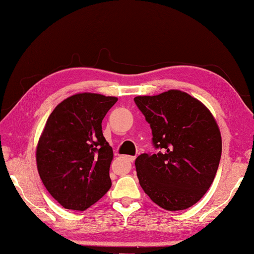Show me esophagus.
<instances>
[{
    "label": "esophagus",
    "mask_w": 254,
    "mask_h": 254,
    "mask_svg": "<svg viewBox=\"0 0 254 254\" xmlns=\"http://www.w3.org/2000/svg\"><path fill=\"white\" fill-rule=\"evenodd\" d=\"M126 159L127 160L128 163H133L134 159H135V157H133V156H126Z\"/></svg>",
    "instance_id": "esophagus-1"
}]
</instances>
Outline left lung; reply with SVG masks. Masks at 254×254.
I'll list each match as a JSON object with an SVG mask.
<instances>
[{
  "label": "left lung",
  "instance_id": "1",
  "mask_svg": "<svg viewBox=\"0 0 254 254\" xmlns=\"http://www.w3.org/2000/svg\"><path fill=\"white\" fill-rule=\"evenodd\" d=\"M134 102L150 124L152 143L163 152L135 159L139 183L156 204L184 210L206 194L221 156V135L214 115L187 92L171 89Z\"/></svg>",
  "mask_w": 254,
  "mask_h": 254
}]
</instances>
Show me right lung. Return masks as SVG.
<instances>
[{
    "label": "right lung",
    "instance_id": "add662e5",
    "mask_svg": "<svg viewBox=\"0 0 254 254\" xmlns=\"http://www.w3.org/2000/svg\"><path fill=\"white\" fill-rule=\"evenodd\" d=\"M116 102L113 96L80 92L48 116L36 162L47 191L65 209L86 210L112 187L113 149L104 138L102 122Z\"/></svg>",
    "mask_w": 254,
    "mask_h": 254
}]
</instances>
